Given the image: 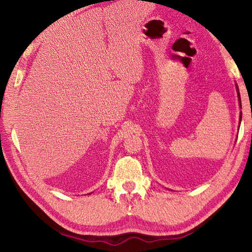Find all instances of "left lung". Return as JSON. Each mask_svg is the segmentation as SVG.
<instances>
[{"label":"left lung","instance_id":"obj_1","mask_svg":"<svg viewBox=\"0 0 252 252\" xmlns=\"http://www.w3.org/2000/svg\"><path fill=\"white\" fill-rule=\"evenodd\" d=\"M237 93H238V98H239V103H240V95H239V91H238V88H237ZM240 107H242V104H240Z\"/></svg>","mask_w":252,"mask_h":252}]
</instances>
